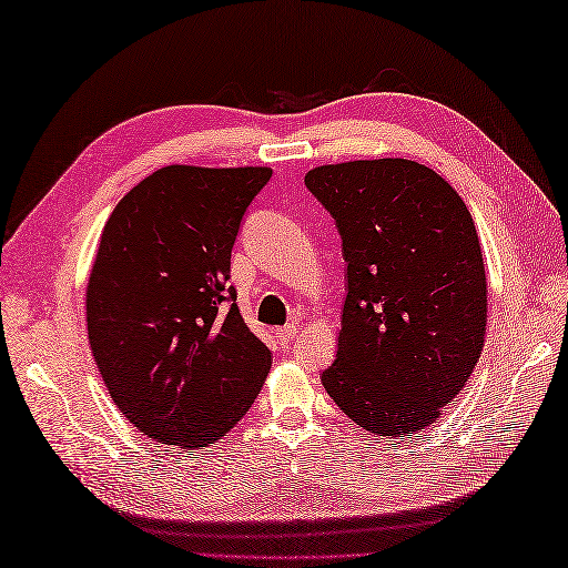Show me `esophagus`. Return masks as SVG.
Wrapping results in <instances>:
<instances>
[{
    "label": "esophagus",
    "mask_w": 568,
    "mask_h": 568,
    "mask_svg": "<svg viewBox=\"0 0 568 568\" xmlns=\"http://www.w3.org/2000/svg\"><path fill=\"white\" fill-rule=\"evenodd\" d=\"M275 336H277V342H281L283 346L285 344H291L295 336H297V329L293 327V324H285V327H281V329H275Z\"/></svg>",
    "instance_id": "obj_1"
}]
</instances>
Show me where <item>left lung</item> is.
I'll return each mask as SVG.
<instances>
[{
	"label": "left lung",
	"mask_w": 568,
	"mask_h": 568,
	"mask_svg": "<svg viewBox=\"0 0 568 568\" xmlns=\"http://www.w3.org/2000/svg\"><path fill=\"white\" fill-rule=\"evenodd\" d=\"M307 190L342 236L332 400L378 437H413L462 393L484 352L488 291L476 224L458 192L405 159L312 168Z\"/></svg>",
	"instance_id": "8db88e82"
}]
</instances>
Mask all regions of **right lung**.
Listing matches in <instances>:
<instances>
[{
    "mask_svg": "<svg viewBox=\"0 0 568 568\" xmlns=\"http://www.w3.org/2000/svg\"><path fill=\"white\" fill-rule=\"evenodd\" d=\"M271 168L165 165L119 200L88 281V334L122 415L161 444L210 446L271 371L229 285L232 246Z\"/></svg>",
    "mask_w": 568,
    "mask_h": 568,
    "instance_id": "obj_1",
    "label": "right lung"
}]
</instances>
